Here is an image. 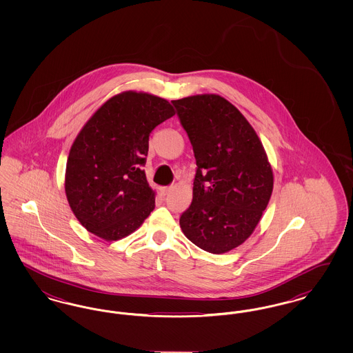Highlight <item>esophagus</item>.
I'll return each instance as SVG.
<instances>
[{"instance_id":"esophagus-1","label":"esophagus","mask_w":353,"mask_h":353,"mask_svg":"<svg viewBox=\"0 0 353 353\" xmlns=\"http://www.w3.org/2000/svg\"><path fill=\"white\" fill-rule=\"evenodd\" d=\"M173 189V186H164V188H161L160 189V192H161V194L163 196H167V194H169L170 193V190Z\"/></svg>"}]
</instances>
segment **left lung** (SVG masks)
Segmentation results:
<instances>
[{
    "mask_svg": "<svg viewBox=\"0 0 353 353\" xmlns=\"http://www.w3.org/2000/svg\"><path fill=\"white\" fill-rule=\"evenodd\" d=\"M172 103L197 164L181 230L205 252H230L252 235L268 208L274 185L268 154L250 123L225 98L203 94Z\"/></svg>",
    "mask_w": 353,
    "mask_h": 353,
    "instance_id": "left-lung-1",
    "label": "left lung"
}]
</instances>
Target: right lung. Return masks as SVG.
Returning <instances> with one entry per match:
<instances>
[{
  "label": "right lung",
  "mask_w": 353,
  "mask_h": 353,
  "mask_svg": "<svg viewBox=\"0 0 353 353\" xmlns=\"http://www.w3.org/2000/svg\"><path fill=\"white\" fill-rule=\"evenodd\" d=\"M173 115L168 101L125 91L84 124L68 153L65 190L72 213L90 233L118 241L151 214L154 192L143 170L150 134Z\"/></svg>",
  "instance_id": "right-lung-1"
}]
</instances>
